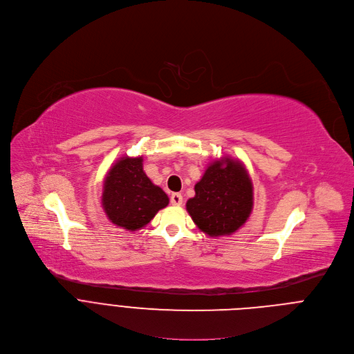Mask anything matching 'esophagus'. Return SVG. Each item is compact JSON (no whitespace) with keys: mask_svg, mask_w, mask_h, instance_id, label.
Wrapping results in <instances>:
<instances>
[{"mask_svg":"<svg viewBox=\"0 0 354 354\" xmlns=\"http://www.w3.org/2000/svg\"><path fill=\"white\" fill-rule=\"evenodd\" d=\"M183 203V197L180 193H172L171 194V204L172 205H180Z\"/></svg>","mask_w":354,"mask_h":354,"instance_id":"obj_1","label":"esophagus"}]
</instances>
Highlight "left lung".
<instances>
[{"label":"left lung","instance_id":"left-lung-1","mask_svg":"<svg viewBox=\"0 0 354 354\" xmlns=\"http://www.w3.org/2000/svg\"><path fill=\"white\" fill-rule=\"evenodd\" d=\"M194 192L186 209L197 227L211 237L233 234L252 212V182L239 160L225 157L209 164Z\"/></svg>","mask_w":354,"mask_h":354}]
</instances>
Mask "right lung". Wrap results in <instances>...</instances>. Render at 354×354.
<instances>
[{"instance_id": "1", "label": "right lung", "mask_w": 354, "mask_h": 354, "mask_svg": "<svg viewBox=\"0 0 354 354\" xmlns=\"http://www.w3.org/2000/svg\"><path fill=\"white\" fill-rule=\"evenodd\" d=\"M168 203L164 190L145 174L142 157L120 158L104 178L103 209L111 223L125 230L143 229Z\"/></svg>"}]
</instances>
